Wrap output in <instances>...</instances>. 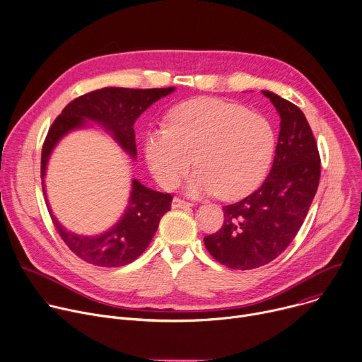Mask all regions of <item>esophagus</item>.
<instances>
[{
	"label": "esophagus",
	"mask_w": 362,
	"mask_h": 362,
	"mask_svg": "<svg viewBox=\"0 0 362 362\" xmlns=\"http://www.w3.org/2000/svg\"><path fill=\"white\" fill-rule=\"evenodd\" d=\"M189 206H192V204L187 202V201H183L180 198H175L172 201V208L173 209H183V208H189Z\"/></svg>",
	"instance_id": "obj_1"
}]
</instances>
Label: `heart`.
Segmentation results:
<instances>
[{"instance_id":"b5f03b06","label":"heart","mask_w":362,"mask_h":362,"mask_svg":"<svg viewBox=\"0 0 362 362\" xmlns=\"http://www.w3.org/2000/svg\"><path fill=\"white\" fill-rule=\"evenodd\" d=\"M272 122L245 107L212 98L176 107L169 128L146 137L148 166L164 189H175L193 164L201 169L190 177V193L216 192L237 199L264 180L276 151Z\"/></svg>"}]
</instances>
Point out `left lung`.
Wrapping results in <instances>:
<instances>
[{
	"label": "left lung",
	"instance_id": "1",
	"mask_svg": "<svg viewBox=\"0 0 362 362\" xmlns=\"http://www.w3.org/2000/svg\"><path fill=\"white\" fill-rule=\"evenodd\" d=\"M280 114V134L272 170L255 192L223 206L219 231L204 238L209 254L234 270L269 264L300 229L320 179V156L299 107L262 90Z\"/></svg>",
	"mask_w": 362,
	"mask_h": 362
}]
</instances>
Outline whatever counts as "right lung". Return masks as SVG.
Returning <instances> with one entry per match:
<instances>
[{
  "label": "right lung",
  "mask_w": 362,
  "mask_h": 362,
  "mask_svg": "<svg viewBox=\"0 0 362 362\" xmlns=\"http://www.w3.org/2000/svg\"><path fill=\"white\" fill-rule=\"evenodd\" d=\"M173 90V86L153 89L103 88L85 93L69 103L50 125L43 143L42 185L45 196L46 164L52 150L64 134L85 125L83 119H92L104 125L121 147L136 157V119L151 104ZM172 199L173 196L170 193L151 190L134 179L124 215L107 233L96 237L69 233L52 214L50 216L63 243L81 259L98 267H121L133 262L144 252L157 231L161 216L170 211Z\"/></svg>",
  "instance_id": "obj_1"
}]
</instances>
